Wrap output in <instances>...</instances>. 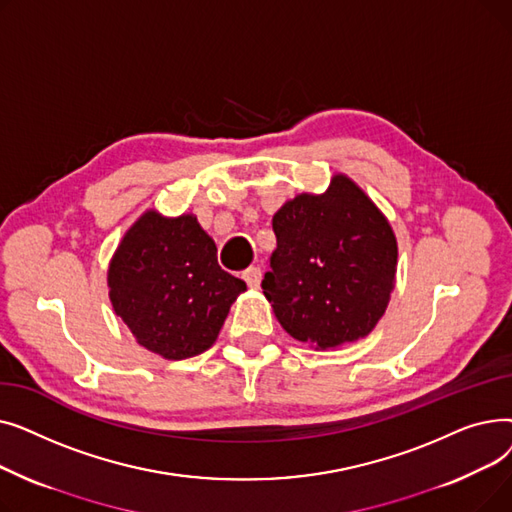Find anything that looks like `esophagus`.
<instances>
[{"label": "esophagus", "instance_id": "obj_1", "mask_svg": "<svg viewBox=\"0 0 512 512\" xmlns=\"http://www.w3.org/2000/svg\"><path fill=\"white\" fill-rule=\"evenodd\" d=\"M261 278H263V272L259 270V267H249L247 272H242V280L247 282L249 288H259Z\"/></svg>", "mask_w": 512, "mask_h": 512}]
</instances>
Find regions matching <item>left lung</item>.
I'll list each match as a JSON object with an SVG mask.
<instances>
[{"mask_svg":"<svg viewBox=\"0 0 512 512\" xmlns=\"http://www.w3.org/2000/svg\"><path fill=\"white\" fill-rule=\"evenodd\" d=\"M278 249L261 286L280 326L321 351L367 336L394 288L398 247L384 213L344 174L274 215Z\"/></svg>","mask_w":512,"mask_h":512,"instance_id":"left-lung-1","label":"left lung"}]
</instances>
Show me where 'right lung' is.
<instances>
[{"label":"right lung","instance_id":"1","mask_svg":"<svg viewBox=\"0 0 512 512\" xmlns=\"http://www.w3.org/2000/svg\"><path fill=\"white\" fill-rule=\"evenodd\" d=\"M110 301L147 351L180 361L218 338L247 284L224 272L195 215L145 211L124 234L110 272Z\"/></svg>","mask_w":512,"mask_h":512}]
</instances>
